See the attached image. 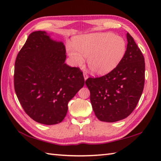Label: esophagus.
I'll list each match as a JSON object with an SVG mask.
<instances>
[{
  "mask_svg": "<svg viewBox=\"0 0 161 161\" xmlns=\"http://www.w3.org/2000/svg\"><path fill=\"white\" fill-rule=\"evenodd\" d=\"M83 76H84V79L85 80H86L87 78H88V75L86 74V73H83Z\"/></svg>",
  "mask_w": 161,
  "mask_h": 161,
  "instance_id": "34e87169",
  "label": "esophagus"
}]
</instances>
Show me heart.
I'll return each instance as SVG.
<instances>
[{"label": "heart", "instance_id": "heart-1", "mask_svg": "<svg viewBox=\"0 0 161 161\" xmlns=\"http://www.w3.org/2000/svg\"><path fill=\"white\" fill-rule=\"evenodd\" d=\"M127 43L120 36L111 32H97L74 38L73 46H67V52L74 66H82L87 58L90 72L105 76L115 69L122 61Z\"/></svg>", "mask_w": 161, "mask_h": 161}]
</instances>
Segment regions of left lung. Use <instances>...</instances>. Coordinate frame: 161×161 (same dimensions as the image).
I'll return each instance as SVG.
<instances>
[{
  "instance_id": "left-lung-1",
  "label": "left lung",
  "mask_w": 161,
  "mask_h": 161,
  "mask_svg": "<svg viewBox=\"0 0 161 161\" xmlns=\"http://www.w3.org/2000/svg\"><path fill=\"white\" fill-rule=\"evenodd\" d=\"M125 55L116 68L100 78L85 81L96 116L103 122L125 119L136 107L145 83V59L140 49L127 33Z\"/></svg>"
}]
</instances>
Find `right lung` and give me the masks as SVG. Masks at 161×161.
<instances>
[{
  "instance_id": "right-lung-1",
  "label": "right lung",
  "mask_w": 161,
  "mask_h": 161,
  "mask_svg": "<svg viewBox=\"0 0 161 161\" xmlns=\"http://www.w3.org/2000/svg\"><path fill=\"white\" fill-rule=\"evenodd\" d=\"M65 47L45 31L30 34L15 62L14 89L21 106L38 123L58 124L83 87V72L65 63Z\"/></svg>"
}]
</instances>
